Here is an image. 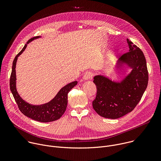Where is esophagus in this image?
Wrapping results in <instances>:
<instances>
[{
    "instance_id": "34e87169",
    "label": "esophagus",
    "mask_w": 161,
    "mask_h": 161,
    "mask_svg": "<svg viewBox=\"0 0 161 161\" xmlns=\"http://www.w3.org/2000/svg\"><path fill=\"white\" fill-rule=\"evenodd\" d=\"M92 76H93V74L91 72H86V73H85V74L83 76V79L85 80H87L90 79L91 78H92Z\"/></svg>"
}]
</instances>
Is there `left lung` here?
I'll return each instance as SVG.
<instances>
[{
  "label": "left lung",
  "mask_w": 161,
  "mask_h": 161,
  "mask_svg": "<svg viewBox=\"0 0 161 161\" xmlns=\"http://www.w3.org/2000/svg\"><path fill=\"white\" fill-rule=\"evenodd\" d=\"M129 52L123 54L119 64L127 63L130 73L120 83L113 82L103 76H96L94 83L97 93L92 102L94 110L100 116L116 119L132 111L140 101L148 85L147 62L140 48L127 39Z\"/></svg>",
  "instance_id": "8db88e82"
}]
</instances>
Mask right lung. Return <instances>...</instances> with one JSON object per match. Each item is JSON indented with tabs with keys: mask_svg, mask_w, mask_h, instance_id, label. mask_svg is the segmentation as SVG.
<instances>
[{
	"mask_svg": "<svg viewBox=\"0 0 161 161\" xmlns=\"http://www.w3.org/2000/svg\"><path fill=\"white\" fill-rule=\"evenodd\" d=\"M38 37H39L36 36L30 39L27 44ZM27 46V44H26L23 49L16 55L13 60L9 82L10 90L19 111L26 117L41 122H49L57 120L64 113L67 105V96L69 92L76 85L77 81L71 82L62 88L57 96L50 102L47 104L39 106H33L25 102L20 97L16 91L15 67L18 57L25 50Z\"/></svg>",
	"mask_w": 161,
	"mask_h": 161,
	"instance_id": "add662e5",
	"label": "right lung"
}]
</instances>
